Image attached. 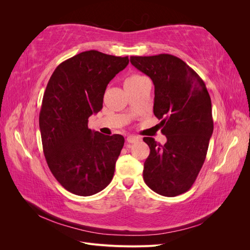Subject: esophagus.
<instances>
[{
	"label": "esophagus",
	"instance_id": "obj_1",
	"mask_svg": "<svg viewBox=\"0 0 250 250\" xmlns=\"http://www.w3.org/2000/svg\"><path fill=\"white\" fill-rule=\"evenodd\" d=\"M127 143H130V144H133V143H137L140 141V138L137 137V135H128L127 139H126Z\"/></svg>",
	"mask_w": 250,
	"mask_h": 250
}]
</instances>
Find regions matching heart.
I'll return each mask as SVG.
<instances>
[{"label":"heart","mask_w":250,"mask_h":250,"mask_svg":"<svg viewBox=\"0 0 250 250\" xmlns=\"http://www.w3.org/2000/svg\"><path fill=\"white\" fill-rule=\"evenodd\" d=\"M143 78H144V77L141 76V75L134 74V75H131V76L128 77V78L126 79L125 83H133V82H137V81H139V80H141V79H143Z\"/></svg>","instance_id":"heart-1"}]
</instances>
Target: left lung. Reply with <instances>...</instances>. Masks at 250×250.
Segmentation results:
<instances>
[{"label":"left lung","instance_id":"obj_1","mask_svg":"<svg viewBox=\"0 0 250 250\" xmlns=\"http://www.w3.org/2000/svg\"><path fill=\"white\" fill-rule=\"evenodd\" d=\"M130 62L153 82V112L167 138L165 145L143 139L150 148L143 177L155 193L174 197L190 190L206 161L214 129L210 97L199 75L176 56H131Z\"/></svg>","mask_w":250,"mask_h":250}]
</instances>
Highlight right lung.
Here are the masks:
<instances>
[{
    "instance_id": "obj_1",
    "label": "right lung",
    "mask_w": 250,
    "mask_h": 250,
    "mask_svg": "<svg viewBox=\"0 0 250 250\" xmlns=\"http://www.w3.org/2000/svg\"><path fill=\"white\" fill-rule=\"evenodd\" d=\"M128 62V56L82 52L56 67L44 90L40 112L43 154L58 183L75 195H94L113 177L124 138L92 131L87 123L102 109L109 81Z\"/></svg>"
}]
</instances>
